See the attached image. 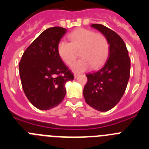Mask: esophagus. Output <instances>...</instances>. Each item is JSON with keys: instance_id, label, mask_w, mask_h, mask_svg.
I'll return each mask as SVG.
<instances>
[{"instance_id": "obj_1", "label": "esophagus", "mask_w": 149, "mask_h": 149, "mask_svg": "<svg viewBox=\"0 0 149 149\" xmlns=\"http://www.w3.org/2000/svg\"><path fill=\"white\" fill-rule=\"evenodd\" d=\"M79 75L78 73H74V78H76V77H77V76Z\"/></svg>"}]
</instances>
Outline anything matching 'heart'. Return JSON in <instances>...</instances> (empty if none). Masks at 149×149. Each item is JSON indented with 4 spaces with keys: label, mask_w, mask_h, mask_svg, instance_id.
I'll return each instance as SVG.
<instances>
[{
    "label": "heart",
    "mask_w": 149,
    "mask_h": 149,
    "mask_svg": "<svg viewBox=\"0 0 149 149\" xmlns=\"http://www.w3.org/2000/svg\"><path fill=\"white\" fill-rule=\"evenodd\" d=\"M70 42L60 40L57 45V52L63 62L71 65L77 57V51L81 58L72 65L74 72H83L95 68L103 63L109 52V42L106 36L95 33L93 30L78 28L68 34Z\"/></svg>",
    "instance_id": "1"
}]
</instances>
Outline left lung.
Wrapping results in <instances>:
<instances>
[{"mask_svg":"<svg viewBox=\"0 0 149 149\" xmlns=\"http://www.w3.org/2000/svg\"><path fill=\"white\" fill-rule=\"evenodd\" d=\"M91 27L106 36L109 42V54L99 70L86 74L88 81L84 86L86 103L101 112L110 110L123 96L130 77L131 60L126 45L113 30L99 24Z\"/></svg>","mask_w":149,"mask_h":149,"instance_id":"1","label":"left lung"}]
</instances>
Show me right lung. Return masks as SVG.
<instances>
[{
    "label": "right lung",
    "mask_w": 149,
    "mask_h": 149,
    "mask_svg": "<svg viewBox=\"0 0 149 149\" xmlns=\"http://www.w3.org/2000/svg\"><path fill=\"white\" fill-rule=\"evenodd\" d=\"M67 30L46 29L24 52L19 63L23 90L30 102L42 110L52 109L65 97V83L74 75L62 61L57 45Z\"/></svg>",
    "instance_id": "add662e5"
}]
</instances>
